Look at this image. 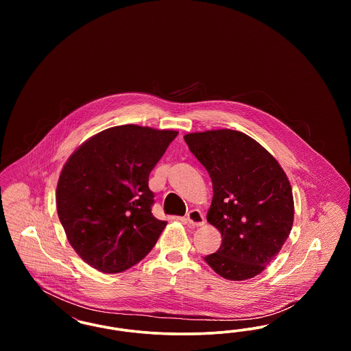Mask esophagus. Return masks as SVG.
<instances>
[{"mask_svg":"<svg viewBox=\"0 0 351 351\" xmlns=\"http://www.w3.org/2000/svg\"><path fill=\"white\" fill-rule=\"evenodd\" d=\"M186 221H188V223H191L192 226H202V225L205 223V217H204V215L201 213L200 210L193 209V210L188 212Z\"/></svg>","mask_w":351,"mask_h":351,"instance_id":"34e87169","label":"esophagus"}]
</instances>
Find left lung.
<instances>
[{
	"mask_svg": "<svg viewBox=\"0 0 351 351\" xmlns=\"http://www.w3.org/2000/svg\"><path fill=\"white\" fill-rule=\"evenodd\" d=\"M184 141L213 184L206 219L222 243L205 262L228 280L256 276L282 250L293 223L292 188L283 168L241 132L191 133Z\"/></svg>",
	"mask_w": 351,
	"mask_h": 351,
	"instance_id": "left-lung-1",
	"label": "left lung"
}]
</instances>
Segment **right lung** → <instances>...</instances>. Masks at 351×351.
I'll use <instances>...</instances> for the list:
<instances>
[{"mask_svg": "<svg viewBox=\"0 0 351 351\" xmlns=\"http://www.w3.org/2000/svg\"><path fill=\"white\" fill-rule=\"evenodd\" d=\"M176 135L114 126L68 158L56 186V208L68 242L85 263L116 274L152 250L167 222L151 213L149 176Z\"/></svg>", "mask_w": 351, "mask_h": 351, "instance_id": "right-lung-1", "label": "right lung"}]
</instances>
